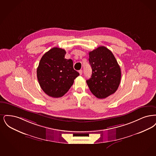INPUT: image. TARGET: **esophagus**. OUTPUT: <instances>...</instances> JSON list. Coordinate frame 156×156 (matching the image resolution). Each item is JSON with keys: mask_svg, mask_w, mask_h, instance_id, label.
Returning a JSON list of instances; mask_svg holds the SVG:
<instances>
[{"mask_svg": "<svg viewBox=\"0 0 156 156\" xmlns=\"http://www.w3.org/2000/svg\"><path fill=\"white\" fill-rule=\"evenodd\" d=\"M79 73H80V75L83 74V70H80L79 71Z\"/></svg>", "mask_w": 156, "mask_h": 156, "instance_id": "1", "label": "esophagus"}]
</instances>
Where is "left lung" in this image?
<instances>
[{"label": "left lung", "mask_w": 156, "mask_h": 156, "mask_svg": "<svg viewBox=\"0 0 156 156\" xmlns=\"http://www.w3.org/2000/svg\"><path fill=\"white\" fill-rule=\"evenodd\" d=\"M88 61L92 75L86 82L91 92L100 99L114 94L119 86L121 71L112 52L99 47L89 52Z\"/></svg>", "instance_id": "obj_1"}]
</instances>
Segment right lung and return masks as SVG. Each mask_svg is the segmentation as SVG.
Wrapping results in <instances>:
<instances>
[{
    "label": "right lung",
    "mask_w": 156,
    "mask_h": 156,
    "mask_svg": "<svg viewBox=\"0 0 156 156\" xmlns=\"http://www.w3.org/2000/svg\"><path fill=\"white\" fill-rule=\"evenodd\" d=\"M66 51L55 47L41 58L37 70L42 90L48 95L59 98L65 95L79 73L74 70L72 59L65 58Z\"/></svg>",
    "instance_id": "add662e5"
}]
</instances>
